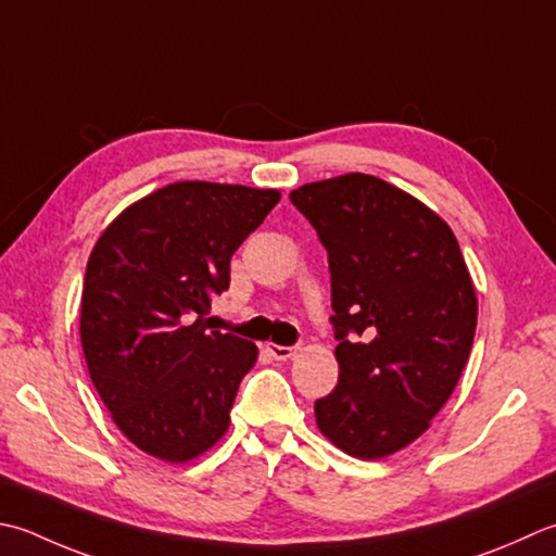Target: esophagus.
Listing matches in <instances>:
<instances>
[{"mask_svg": "<svg viewBox=\"0 0 556 556\" xmlns=\"http://www.w3.org/2000/svg\"><path fill=\"white\" fill-rule=\"evenodd\" d=\"M265 352H267L271 358H277V362H289V358L296 356V346H281V344L267 342V344H265Z\"/></svg>", "mask_w": 556, "mask_h": 556, "instance_id": "1", "label": "esophagus"}]
</instances>
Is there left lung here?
I'll return each instance as SVG.
<instances>
[{
	"mask_svg": "<svg viewBox=\"0 0 556 556\" xmlns=\"http://www.w3.org/2000/svg\"><path fill=\"white\" fill-rule=\"evenodd\" d=\"M332 275L337 388L315 402L325 439L380 460L431 427L458 386L477 328V293L441 216L366 173L291 190Z\"/></svg>",
	"mask_w": 556,
	"mask_h": 556,
	"instance_id": "left-lung-1",
	"label": "left lung"
}]
</instances>
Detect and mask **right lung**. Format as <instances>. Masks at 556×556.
<instances>
[{
    "label": "right lung",
    "instance_id": "1",
    "mask_svg": "<svg viewBox=\"0 0 556 556\" xmlns=\"http://www.w3.org/2000/svg\"><path fill=\"white\" fill-rule=\"evenodd\" d=\"M275 188L180 180L125 206L98 238L81 289L86 366L115 427L182 465L224 439L255 342L206 330L231 255L275 210Z\"/></svg>",
    "mask_w": 556,
    "mask_h": 556
}]
</instances>
